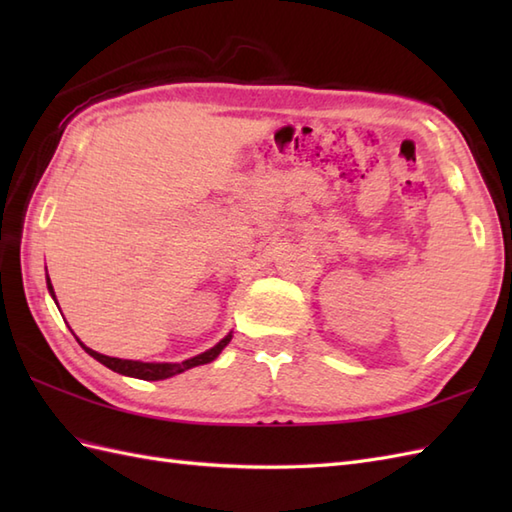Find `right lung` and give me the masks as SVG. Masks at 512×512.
<instances>
[{"label": "right lung", "mask_w": 512, "mask_h": 512, "mask_svg": "<svg viewBox=\"0 0 512 512\" xmlns=\"http://www.w3.org/2000/svg\"><path fill=\"white\" fill-rule=\"evenodd\" d=\"M48 290H50V295L54 299V290H52V284H50V277H48ZM54 301H57V299H54ZM231 336L233 334H226L220 343L211 347V350H206V352L193 356V358H187V361H182V363L127 361V358H114V356H105V354L94 352V350H90V347H85L83 343H81V347L92 358H96V361L103 363L105 367H110L112 372H118V374H123V376H132V378H140V380H165V378H171V376H176V374L187 372V369H191V367H198V365H206V363L215 361V358L220 356V352L228 345V341H231ZM76 341H79V339H76Z\"/></svg>", "instance_id": "right-lung-1"}]
</instances>
